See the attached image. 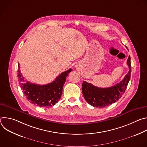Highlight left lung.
I'll return each mask as SVG.
<instances>
[{"label": "left lung", "mask_w": 147, "mask_h": 147, "mask_svg": "<svg viewBox=\"0 0 147 147\" xmlns=\"http://www.w3.org/2000/svg\"><path fill=\"white\" fill-rule=\"evenodd\" d=\"M129 70L123 80L114 86L109 88H99L93 86L91 83L83 81L82 92L86 100L94 107L103 108L116 102L122 96L127 88L130 79L131 66L130 56L127 61Z\"/></svg>", "instance_id": "8db88e82"}]
</instances>
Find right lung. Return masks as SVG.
<instances>
[{
    "mask_svg": "<svg viewBox=\"0 0 147 147\" xmlns=\"http://www.w3.org/2000/svg\"><path fill=\"white\" fill-rule=\"evenodd\" d=\"M20 64L18 65V82L20 87L26 98L35 105L42 108H49L55 105L60 99L63 87L66 80V77L71 71L61 73L53 82L46 85H38L26 81L20 70Z\"/></svg>",
    "mask_w": 147,
    "mask_h": 147,
    "instance_id": "right-lung-1",
    "label": "right lung"
}]
</instances>
